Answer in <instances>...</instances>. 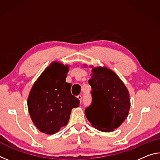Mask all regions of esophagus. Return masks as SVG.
<instances>
[{
	"label": "esophagus",
	"instance_id": "esophagus-1",
	"mask_svg": "<svg viewBox=\"0 0 160 160\" xmlns=\"http://www.w3.org/2000/svg\"><path fill=\"white\" fill-rule=\"evenodd\" d=\"M77 97H78V99L80 100V102H82V95H80V94H79V95H78Z\"/></svg>",
	"mask_w": 160,
	"mask_h": 160
}]
</instances>
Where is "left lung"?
Segmentation results:
<instances>
[{
	"label": "left lung",
	"instance_id": "1",
	"mask_svg": "<svg viewBox=\"0 0 160 160\" xmlns=\"http://www.w3.org/2000/svg\"><path fill=\"white\" fill-rule=\"evenodd\" d=\"M88 82L92 90V100L85 109L86 117L99 131H113L128 115V91L118 75L106 67L93 68Z\"/></svg>",
	"mask_w": 160,
	"mask_h": 160
}]
</instances>
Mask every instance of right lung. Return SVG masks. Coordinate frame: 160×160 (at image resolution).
Wrapping results in <instances>:
<instances>
[{"instance_id": "1", "label": "right lung", "mask_w": 160, "mask_h": 160, "mask_svg": "<svg viewBox=\"0 0 160 160\" xmlns=\"http://www.w3.org/2000/svg\"><path fill=\"white\" fill-rule=\"evenodd\" d=\"M68 66L53 62L34 82L28 106L34 125L46 134L57 132L67 125L72 108L80 101L72 95L71 84L66 82Z\"/></svg>"}]
</instances>
